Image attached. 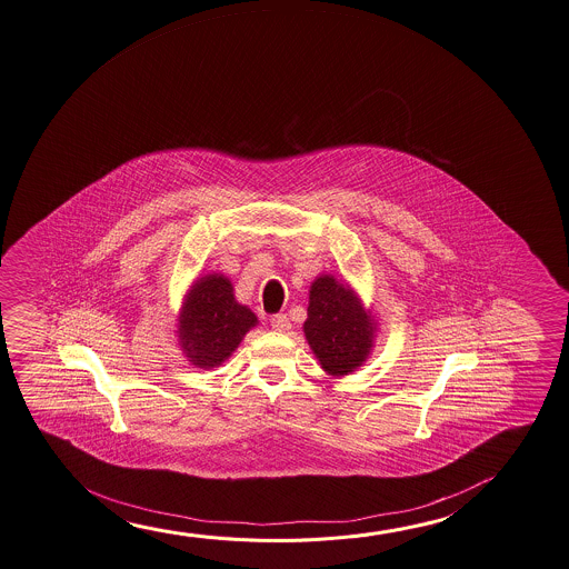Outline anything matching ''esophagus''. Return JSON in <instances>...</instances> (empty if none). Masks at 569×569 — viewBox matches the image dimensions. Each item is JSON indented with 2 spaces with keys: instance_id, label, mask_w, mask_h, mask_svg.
<instances>
[{
  "instance_id": "esophagus-1",
  "label": "esophagus",
  "mask_w": 569,
  "mask_h": 569,
  "mask_svg": "<svg viewBox=\"0 0 569 569\" xmlns=\"http://www.w3.org/2000/svg\"><path fill=\"white\" fill-rule=\"evenodd\" d=\"M270 325H272V329L279 332H289L290 331V321L289 317L284 315V312H279V315H272L270 317Z\"/></svg>"
}]
</instances>
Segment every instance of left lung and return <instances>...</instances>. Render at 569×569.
Returning a JSON list of instances; mask_svg holds the SVG:
<instances>
[{"mask_svg":"<svg viewBox=\"0 0 569 569\" xmlns=\"http://www.w3.org/2000/svg\"><path fill=\"white\" fill-rule=\"evenodd\" d=\"M372 319L349 287L332 277H319L310 287L305 335L310 349L331 375H349L372 347Z\"/></svg>","mask_w":569,"mask_h":569,"instance_id":"8db88e82","label":"left lung"}]
</instances>
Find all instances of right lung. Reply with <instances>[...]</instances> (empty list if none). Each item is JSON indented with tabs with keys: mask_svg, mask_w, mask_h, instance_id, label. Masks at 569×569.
I'll return each instance as SVG.
<instances>
[{
	"mask_svg": "<svg viewBox=\"0 0 569 569\" xmlns=\"http://www.w3.org/2000/svg\"><path fill=\"white\" fill-rule=\"evenodd\" d=\"M254 325V312L238 305L230 280L208 274L190 290L178 335L192 365L212 369L230 357Z\"/></svg>",
	"mask_w": 569,
	"mask_h": 569,
	"instance_id": "1",
	"label": "right lung"
}]
</instances>
